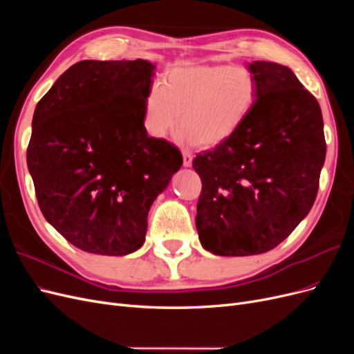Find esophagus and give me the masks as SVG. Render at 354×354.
Wrapping results in <instances>:
<instances>
[{"mask_svg":"<svg viewBox=\"0 0 354 354\" xmlns=\"http://www.w3.org/2000/svg\"><path fill=\"white\" fill-rule=\"evenodd\" d=\"M192 160H194V155H192L189 151H183V165L190 167Z\"/></svg>","mask_w":354,"mask_h":354,"instance_id":"34e87169","label":"esophagus"}]
</instances>
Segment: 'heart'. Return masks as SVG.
<instances>
[{"instance_id":"1","label":"heart","mask_w":354,"mask_h":354,"mask_svg":"<svg viewBox=\"0 0 354 354\" xmlns=\"http://www.w3.org/2000/svg\"><path fill=\"white\" fill-rule=\"evenodd\" d=\"M257 99L254 73L241 65H187L171 68L164 84H153L145 97L143 122L155 138L181 130L187 145L226 142L248 118Z\"/></svg>"}]
</instances>
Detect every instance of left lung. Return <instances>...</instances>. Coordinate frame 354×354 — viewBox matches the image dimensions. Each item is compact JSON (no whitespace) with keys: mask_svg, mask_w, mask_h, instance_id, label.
Segmentation results:
<instances>
[{"mask_svg":"<svg viewBox=\"0 0 354 354\" xmlns=\"http://www.w3.org/2000/svg\"><path fill=\"white\" fill-rule=\"evenodd\" d=\"M257 99L226 142L198 153L196 229L216 255H255L286 239L312 209L326 143L315 95L294 72L252 62Z\"/></svg>","mask_w":354,"mask_h":354,"instance_id":"1","label":"left lung"}]
</instances>
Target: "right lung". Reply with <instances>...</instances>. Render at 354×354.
Instances as JSON below:
<instances>
[{"instance_id": "1", "label": "right lung", "mask_w": 354, "mask_h": 354, "mask_svg": "<svg viewBox=\"0 0 354 354\" xmlns=\"http://www.w3.org/2000/svg\"><path fill=\"white\" fill-rule=\"evenodd\" d=\"M146 60H82L42 97L26 151L42 216L77 248L127 255L145 242L147 212L183 165L178 149L149 137Z\"/></svg>"}]
</instances>
